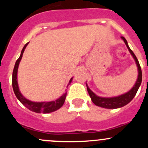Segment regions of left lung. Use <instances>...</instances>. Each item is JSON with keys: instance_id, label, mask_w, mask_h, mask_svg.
<instances>
[{"instance_id": "obj_1", "label": "left lung", "mask_w": 148, "mask_h": 148, "mask_svg": "<svg viewBox=\"0 0 148 148\" xmlns=\"http://www.w3.org/2000/svg\"><path fill=\"white\" fill-rule=\"evenodd\" d=\"M121 38L123 40L125 44H126L130 53H131L132 56L133 57L134 60H135V63H136L137 67H138V79H137L136 82H135V84H134V86H132V88L130 89V90L128 91V92H126V93L123 94V95H119V96H117V97H102L97 96L96 94L94 93V92L89 89L87 84L86 83V87H87L88 93H89V96H90L92 102H93L95 105L98 106V107H103V108H106V109H117V108H120V107H124V106L127 104L129 102H130L131 101H132V99L135 97L139 87H140V84H141L142 70H141V68H140V64H139L138 59H137L136 56H135V53H133V51L131 50L129 46H128L127 40L122 36L121 37Z\"/></svg>"}]
</instances>
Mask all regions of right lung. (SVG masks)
I'll list each match as a JSON object with an SVG mask.
<instances>
[{"label":"right lung","mask_w":148,"mask_h":148,"mask_svg":"<svg viewBox=\"0 0 148 148\" xmlns=\"http://www.w3.org/2000/svg\"><path fill=\"white\" fill-rule=\"evenodd\" d=\"M28 44V43L23 46V49L21 51V53L20 57L17 59L16 64H15L14 69H13V76H12V86H13V92H14L15 95L16 96L17 99L20 101L21 103L22 104L25 106L26 108H28V110H30L31 111L34 112L36 113H50L56 111L57 110H59V108L63 106L64 103L65 102L66 97V92H65L64 95H62V96L59 98H58L57 99H56L55 101H51V102H32V101L29 100V99H26V97L23 96L21 93L20 92V89L18 87V79H17V74H18V69L19 64H20L21 60L22 59V56H23V53L24 52L25 49L26 48V46ZM73 77L71 78V79L69 80V82L68 84H70L72 81Z\"/></svg>","instance_id":"obj_1"}]
</instances>
